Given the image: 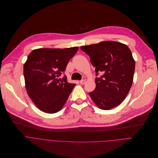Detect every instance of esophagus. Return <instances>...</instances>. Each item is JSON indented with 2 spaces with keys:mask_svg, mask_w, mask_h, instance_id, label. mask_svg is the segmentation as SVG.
<instances>
[{
  "mask_svg": "<svg viewBox=\"0 0 158 158\" xmlns=\"http://www.w3.org/2000/svg\"><path fill=\"white\" fill-rule=\"evenodd\" d=\"M80 84H81V85L85 84V80H80Z\"/></svg>",
  "mask_w": 158,
  "mask_h": 158,
  "instance_id": "1",
  "label": "esophagus"
}]
</instances>
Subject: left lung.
<instances>
[{
    "mask_svg": "<svg viewBox=\"0 0 158 158\" xmlns=\"http://www.w3.org/2000/svg\"><path fill=\"white\" fill-rule=\"evenodd\" d=\"M96 68V89L89 96L101 110H110L118 106L130 90L135 68L131 50L124 44L103 41L81 46Z\"/></svg>",
    "mask_w": 158,
    "mask_h": 158,
    "instance_id": "left-lung-1",
    "label": "left lung"
}]
</instances>
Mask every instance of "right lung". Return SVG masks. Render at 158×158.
I'll return each mask as SVG.
<instances>
[{
	"label": "right lung",
	"instance_id": "right-lung-1",
	"mask_svg": "<svg viewBox=\"0 0 158 158\" xmlns=\"http://www.w3.org/2000/svg\"><path fill=\"white\" fill-rule=\"evenodd\" d=\"M78 47L39 48L28 56L23 66V75L28 95L40 110L54 114L62 109L75 83H69L67 77L59 78L66 70L69 60Z\"/></svg>",
	"mask_w": 158,
	"mask_h": 158
}]
</instances>
